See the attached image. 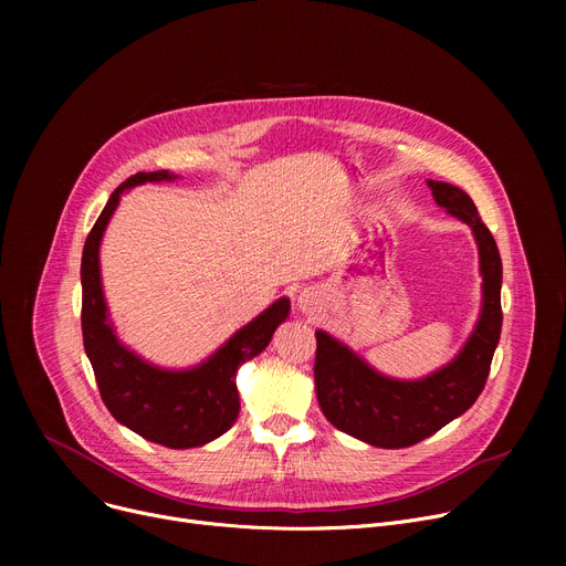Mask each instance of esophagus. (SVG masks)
<instances>
[{
    "instance_id": "1",
    "label": "esophagus",
    "mask_w": 566,
    "mask_h": 566,
    "mask_svg": "<svg viewBox=\"0 0 566 566\" xmlns=\"http://www.w3.org/2000/svg\"><path fill=\"white\" fill-rule=\"evenodd\" d=\"M298 303H301V310H303V312H316V310H318V307H316V305H318V298H316L314 291H303Z\"/></svg>"
}]
</instances>
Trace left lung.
<instances>
[{"label": "left lung", "instance_id": "1", "mask_svg": "<svg viewBox=\"0 0 566 566\" xmlns=\"http://www.w3.org/2000/svg\"><path fill=\"white\" fill-rule=\"evenodd\" d=\"M427 184L436 203L472 229L480 248L482 314L457 358L420 380H399L378 374L353 348L316 331L314 382L323 415L339 431L382 450L410 448L478 401L502 331V261L491 231L461 188Z\"/></svg>", "mask_w": 566, "mask_h": 566}]
</instances>
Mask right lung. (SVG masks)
Returning <instances> with one entry per match:
<instances>
[{
    "mask_svg": "<svg viewBox=\"0 0 566 566\" xmlns=\"http://www.w3.org/2000/svg\"><path fill=\"white\" fill-rule=\"evenodd\" d=\"M174 178L167 169L139 171L109 195L82 252V337L112 418L146 440L171 450H188L201 448L231 429L241 410L235 371L268 346L277 325L289 316L291 303L289 298L275 301L192 369L156 367L116 339L101 284L103 233L126 190Z\"/></svg>",
    "mask_w": 566,
    "mask_h": 566,
    "instance_id": "right-lung-1",
    "label": "right lung"
}]
</instances>
